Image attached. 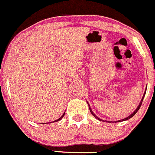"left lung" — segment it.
<instances>
[{
  "label": "left lung",
  "instance_id": "left-lung-1",
  "mask_svg": "<svg viewBox=\"0 0 155 155\" xmlns=\"http://www.w3.org/2000/svg\"><path fill=\"white\" fill-rule=\"evenodd\" d=\"M146 90H147V88H146V90H145V91H144V95H143V96H142V100H141V101H140V104H139V105L137 106V107L136 108V110H134V111L132 112V113L130 114V115H129L128 116V117H127L126 118H124V119H122V120H117V121H107V120H105V122H122V121H125V120H129V119H130V118L131 117H133V116L134 115V114H135L137 112V111L138 110H139V109L140 108V107H141V105H142V101H143V99H144V95H145V93H146ZM87 104H88V106H89V109H90V112H91V114H92V115L94 116V117H95L96 119L97 120H100V121H102V122H104L103 120H102V119H100V118H99L97 117V115H96V114L94 113L93 112H92V109H91V107H90V104H89V103H88V102L87 101Z\"/></svg>",
  "mask_w": 155,
  "mask_h": 155
}]
</instances>
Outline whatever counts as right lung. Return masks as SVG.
<instances>
[{"label": "right lung", "instance_id": "1", "mask_svg": "<svg viewBox=\"0 0 155 155\" xmlns=\"http://www.w3.org/2000/svg\"><path fill=\"white\" fill-rule=\"evenodd\" d=\"M65 112H64V113H63V115H62V116H61V117H60L59 118V119H58L57 120H55V121H53V122H58V121H60V120H61V119H62V118H63V117H64V115H65ZM48 123H51V122H48ZM43 124H45V123H43Z\"/></svg>", "mask_w": 155, "mask_h": 155}]
</instances>
